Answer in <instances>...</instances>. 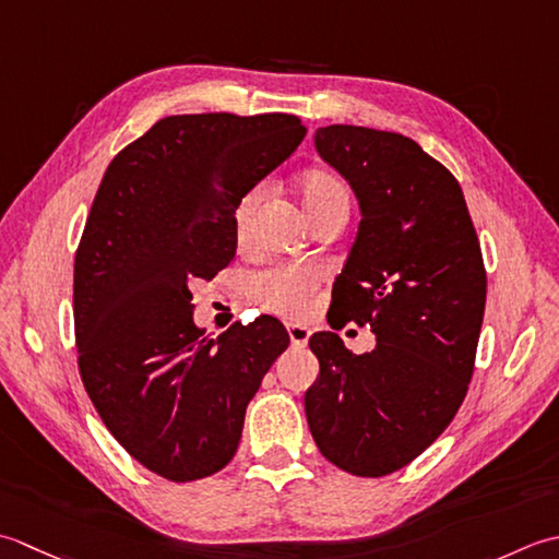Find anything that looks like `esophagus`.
<instances>
[{
	"instance_id": "1",
	"label": "esophagus",
	"mask_w": 559,
	"mask_h": 559,
	"mask_svg": "<svg viewBox=\"0 0 559 559\" xmlns=\"http://www.w3.org/2000/svg\"><path fill=\"white\" fill-rule=\"evenodd\" d=\"M287 333H289V340L294 347H304L311 337V330L306 325H299V323H287Z\"/></svg>"
}]
</instances>
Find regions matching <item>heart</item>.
<instances>
[{"label": "heart", "mask_w": 559, "mask_h": 559, "mask_svg": "<svg viewBox=\"0 0 559 559\" xmlns=\"http://www.w3.org/2000/svg\"><path fill=\"white\" fill-rule=\"evenodd\" d=\"M299 195L311 219L337 207L349 210L347 188L340 183L333 174H328V170H318V168L306 170V174L299 178ZM260 198H263V190L253 188L238 200L234 210V224L238 234H246ZM318 282H321V275H318L313 267L280 265V267L258 272V275L250 277L248 292L265 311L287 316V318H301L311 309Z\"/></svg>", "instance_id": "heart-1"}]
</instances>
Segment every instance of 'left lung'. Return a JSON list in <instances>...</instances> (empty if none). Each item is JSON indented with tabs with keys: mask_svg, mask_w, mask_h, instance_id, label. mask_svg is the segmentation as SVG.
Wrapping results in <instances>:
<instances>
[{
	"mask_svg": "<svg viewBox=\"0 0 559 559\" xmlns=\"http://www.w3.org/2000/svg\"><path fill=\"white\" fill-rule=\"evenodd\" d=\"M313 142L361 210L328 323L369 325L376 347L352 355L337 333L311 335L321 373L304 409L330 463L381 477L431 447L468 393L487 296L480 241L459 180L409 136L330 124Z\"/></svg>",
	"mask_w": 559,
	"mask_h": 559,
	"instance_id": "obj_1",
	"label": "left lung"
}]
</instances>
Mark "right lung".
<instances>
[{
    "instance_id": "obj_1",
    "label": "right lung",
    "mask_w": 559,
    "mask_h": 559,
    "mask_svg": "<svg viewBox=\"0 0 559 559\" xmlns=\"http://www.w3.org/2000/svg\"><path fill=\"white\" fill-rule=\"evenodd\" d=\"M304 136L287 112L170 116L112 158L91 204L74 258L79 373L110 435L166 480L234 459L250 397L289 347L272 316L204 335L190 282L231 263L238 200Z\"/></svg>"
}]
</instances>
